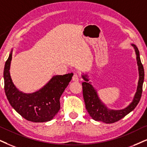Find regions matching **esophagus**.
<instances>
[{
  "mask_svg": "<svg viewBox=\"0 0 147 147\" xmlns=\"http://www.w3.org/2000/svg\"><path fill=\"white\" fill-rule=\"evenodd\" d=\"M79 77H80V76L79 75V73H77V72H75L73 76H72V79L73 81H79Z\"/></svg>",
  "mask_w": 147,
  "mask_h": 147,
  "instance_id": "obj_1",
  "label": "esophagus"
}]
</instances>
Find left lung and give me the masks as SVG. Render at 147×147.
<instances>
[{"label":"left lung","mask_w":147,"mask_h":147,"mask_svg":"<svg viewBox=\"0 0 147 147\" xmlns=\"http://www.w3.org/2000/svg\"><path fill=\"white\" fill-rule=\"evenodd\" d=\"M133 46L135 49L136 53L137 63H138L140 77H139L137 92L136 93L132 102L125 109L120 111H113L108 109L98 98L96 90H94L92 85L90 84V83L87 82L88 79L86 78V75L83 76V79L85 81V82L82 83L83 95V98H84L85 107H86L87 112L94 120L100 121H103L106 123H115V122L119 121L121 119L123 118L125 115H127L128 113L133 111L140 101L142 93L144 71L140 60L138 48L136 47L134 45H133Z\"/></svg>","instance_id":"1"}]
</instances>
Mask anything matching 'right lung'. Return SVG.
<instances>
[{"label": "right lung", "instance_id": "1", "mask_svg": "<svg viewBox=\"0 0 147 147\" xmlns=\"http://www.w3.org/2000/svg\"><path fill=\"white\" fill-rule=\"evenodd\" d=\"M12 53L4 68L5 92L11 107L24 119L32 122L51 121L60 109V98L72 79L73 73L54 76L41 90L33 94L20 92L12 82L9 69Z\"/></svg>", "mask_w": 147, "mask_h": 147}]
</instances>
